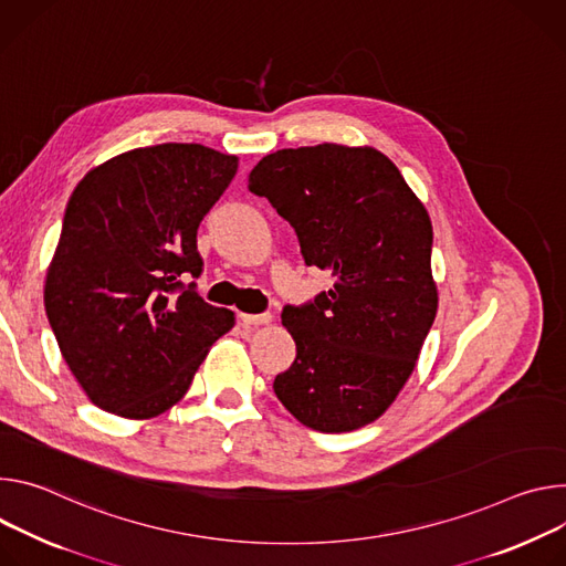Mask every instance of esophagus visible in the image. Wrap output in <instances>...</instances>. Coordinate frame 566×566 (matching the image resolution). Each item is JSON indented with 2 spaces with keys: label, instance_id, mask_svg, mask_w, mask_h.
Returning a JSON list of instances; mask_svg holds the SVG:
<instances>
[{
  "label": "esophagus",
  "instance_id": "1",
  "mask_svg": "<svg viewBox=\"0 0 566 566\" xmlns=\"http://www.w3.org/2000/svg\"><path fill=\"white\" fill-rule=\"evenodd\" d=\"M272 315L270 312H265V315H244V312H240V322L247 324V326H268L272 324Z\"/></svg>",
  "mask_w": 566,
  "mask_h": 566
}]
</instances>
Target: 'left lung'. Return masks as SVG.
I'll use <instances>...</instances> for the list:
<instances>
[{
    "label": "left lung",
    "instance_id": "obj_1",
    "mask_svg": "<svg viewBox=\"0 0 566 566\" xmlns=\"http://www.w3.org/2000/svg\"><path fill=\"white\" fill-rule=\"evenodd\" d=\"M301 242L335 276L315 303L283 310L296 344L274 394L305 427L342 433L378 420L416 368L436 319L433 229L396 164L370 146L283 148L249 172Z\"/></svg>",
    "mask_w": 566,
    "mask_h": 566
}]
</instances>
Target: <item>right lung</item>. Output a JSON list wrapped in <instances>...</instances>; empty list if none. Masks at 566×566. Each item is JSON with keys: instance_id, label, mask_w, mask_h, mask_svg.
Masks as SVG:
<instances>
[{"instance_id": "right-lung-1", "label": "right lung", "mask_w": 566, "mask_h": 566, "mask_svg": "<svg viewBox=\"0 0 566 566\" xmlns=\"http://www.w3.org/2000/svg\"><path fill=\"white\" fill-rule=\"evenodd\" d=\"M238 157L159 144L94 166L74 188L44 279L60 353L87 398L148 420L177 405L235 317L202 301L198 227Z\"/></svg>"}]
</instances>
